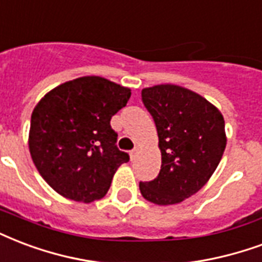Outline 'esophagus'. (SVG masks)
<instances>
[{"mask_svg":"<svg viewBox=\"0 0 262 262\" xmlns=\"http://www.w3.org/2000/svg\"><path fill=\"white\" fill-rule=\"evenodd\" d=\"M138 153H139V146H135L133 149V150H131V152H129V156H131V160H135V159H137V156H138Z\"/></svg>","mask_w":262,"mask_h":262,"instance_id":"esophagus-1","label":"esophagus"}]
</instances>
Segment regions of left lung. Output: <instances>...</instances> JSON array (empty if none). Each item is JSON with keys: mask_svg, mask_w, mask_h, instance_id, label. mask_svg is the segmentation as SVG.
Segmentation results:
<instances>
[{"mask_svg": "<svg viewBox=\"0 0 262 262\" xmlns=\"http://www.w3.org/2000/svg\"><path fill=\"white\" fill-rule=\"evenodd\" d=\"M142 101L156 123L161 168L157 178L139 182V190L159 206L181 203L202 189L220 164L225 121L206 98L174 84L143 88Z\"/></svg>", "mask_w": 262, "mask_h": 262, "instance_id": "left-lung-1", "label": "left lung"}]
</instances>
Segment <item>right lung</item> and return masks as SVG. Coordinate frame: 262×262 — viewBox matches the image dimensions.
I'll return each instance as SVG.
<instances>
[{
	"label": "right lung",
	"instance_id": "obj_1",
	"mask_svg": "<svg viewBox=\"0 0 262 262\" xmlns=\"http://www.w3.org/2000/svg\"><path fill=\"white\" fill-rule=\"evenodd\" d=\"M131 90L99 76L55 86L35 105L29 149L45 182L70 200L91 203L107 193L113 176L129 160L116 146L110 119Z\"/></svg>",
	"mask_w": 262,
	"mask_h": 262
}]
</instances>
